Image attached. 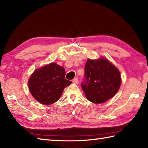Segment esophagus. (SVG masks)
Listing matches in <instances>:
<instances>
[{"label":"esophagus","instance_id":"obj_1","mask_svg":"<svg viewBox=\"0 0 148 148\" xmlns=\"http://www.w3.org/2000/svg\"><path fill=\"white\" fill-rule=\"evenodd\" d=\"M72 82H73V83L77 84L78 82H79V81H78V79L76 77V78H74V79L72 80Z\"/></svg>","mask_w":148,"mask_h":148}]
</instances>
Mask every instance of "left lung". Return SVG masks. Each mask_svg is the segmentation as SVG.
<instances>
[{"mask_svg":"<svg viewBox=\"0 0 148 148\" xmlns=\"http://www.w3.org/2000/svg\"><path fill=\"white\" fill-rule=\"evenodd\" d=\"M121 83L120 72L108 59H88L81 87L89 101L95 103L106 102L118 92Z\"/></svg>","mask_w":148,"mask_h":148,"instance_id":"obj_1","label":"left lung"}]
</instances>
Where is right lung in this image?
<instances>
[{
    "mask_svg": "<svg viewBox=\"0 0 148 148\" xmlns=\"http://www.w3.org/2000/svg\"><path fill=\"white\" fill-rule=\"evenodd\" d=\"M65 76L64 68L56 63L37 69L28 81L30 92L42 104L54 103L61 97L65 88L72 83Z\"/></svg>",
    "mask_w": 148,
    "mask_h": 148,
    "instance_id": "right-lung-1",
    "label": "right lung"
}]
</instances>
